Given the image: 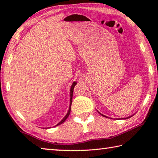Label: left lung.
<instances>
[{
	"instance_id": "left-lung-1",
	"label": "left lung",
	"mask_w": 158,
	"mask_h": 158,
	"mask_svg": "<svg viewBox=\"0 0 158 158\" xmlns=\"http://www.w3.org/2000/svg\"><path fill=\"white\" fill-rule=\"evenodd\" d=\"M98 113L99 114H100V115H102V116H104V117H106V118H108L107 116H105V115H103L102 114H101V113H100V112H99L98 111ZM132 116H134V114L132 115ZM132 116H129V117H127V118H121V119H127V118H130V117H132Z\"/></svg>"
}]
</instances>
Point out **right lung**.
Returning <instances> with one entry per match:
<instances>
[{"label": "right lung", "instance_id": "add662e5", "mask_svg": "<svg viewBox=\"0 0 158 158\" xmlns=\"http://www.w3.org/2000/svg\"><path fill=\"white\" fill-rule=\"evenodd\" d=\"M77 84V82L76 81H74L73 83V84H72L71 85V88H70V100H69V109H68V113H67V114L65 115V116L61 120V121L55 125V126H57V125H59L60 124H62L63 122H65V120L68 118V117L69 116V113H70V111H71V105H72V100H73V90H74V87L75 86V85ZM49 128V127H48Z\"/></svg>", "mask_w": 158, "mask_h": 158}]
</instances>
